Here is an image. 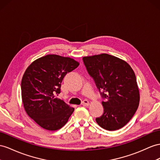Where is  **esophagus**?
<instances>
[{"instance_id":"obj_1","label":"esophagus","mask_w":160,"mask_h":160,"mask_svg":"<svg viewBox=\"0 0 160 160\" xmlns=\"http://www.w3.org/2000/svg\"><path fill=\"white\" fill-rule=\"evenodd\" d=\"M82 105L83 106H88L89 105V101L87 100H84L82 103Z\"/></svg>"}]
</instances>
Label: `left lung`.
Wrapping results in <instances>:
<instances>
[{
  "label": "left lung",
  "mask_w": 160,
  "mask_h": 160,
  "mask_svg": "<svg viewBox=\"0 0 160 160\" xmlns=\"http://www.w3.org/2000/svg\"><path fill=\"white\" fill-rule=\"evenodd\" d=\"M82 59L105 99L102 101L104 113L96 118L97 123L110 131L122 128L134 116L140 101L133 69L125 61L106 53L84 57Z\"/></svg>",
  "instance_id": "1"
}]
</instances>
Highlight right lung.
<instances>
[{
  "instance_id": "add662e5",
  "label": "right lung",
  "mask_w": 160,
  "mask_h": 160,
  "mask_svg": "<svg viewBox=\"0 0 160 160\" xmlns=\"http://www.w3.org/2000/svg\"><path fill=\"white\" fill-rule=\"evenodd\" d=\"M78 65L70 57L47 55L33 61L24 72L21 84L24 109L44 129L62 128L74 111L55 95L61 92V83L66 73Z\"/></svg>"
}]
</instances>
